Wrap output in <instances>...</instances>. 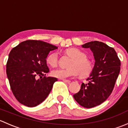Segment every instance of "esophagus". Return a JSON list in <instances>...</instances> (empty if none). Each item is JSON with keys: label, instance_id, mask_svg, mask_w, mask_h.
I'll return each instance as SVG.
<instances>
[{"label": "esophagus", "instance_id": "1", "mask_svg": "<svg viewBox=\"0 0 128 128\" xmlns=\"http://www.w3.org/2000/svg\"><path fill=\"white\" fill-rule=\"evenodd\" d=\"M62 81L68 84H69L70 82V80H66V79H62Z\"/></svg>", "mask_w": 128, "mask_h": 128}]
</instances>
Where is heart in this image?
Masks as SVG:
<instances>
[{
  "label": "heart",
  "instance_id": "1",
  "mask_svg": "<svg viewBox=\"0 0 128 128\" xmlns=\"http://www.w3.org/2000/svg\"><path fill=\"white\" fill-rule=\"evenodd\" d=\"M67 54L72 58L68 69L58 68L51 72L54 77L64 79L69 77H76L78 75L82 77H87L92 72L94 64L92 62L86 58V54L78 49L71 48L66 51ZM46 62L52 67H56L59 62V56L58 52L50 53L46 58Z\"/></svg>",
  "mask_w": 128,
  "mask_h": 128
}]
</instances>
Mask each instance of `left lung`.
<instances>
[{
    "label": "left lung",
    "mask_w": 128,
    "mask_h": 128,
    "mask_svg": "<svg viewBox=\"0 0 128 128\" xmlns=\"http://www.w3.org/2000/svg\"><path fill=\"white\" fill-rule=\"evenodd\" d=\"M94 53L95 62L87 84L74 98L80 105L90 108L104 102L112 93L120 71L121 62L115 50L102 42L90 41L82 45Z\"/></svg>",
    "instance_id": "8db88e82"
}]
</instances>
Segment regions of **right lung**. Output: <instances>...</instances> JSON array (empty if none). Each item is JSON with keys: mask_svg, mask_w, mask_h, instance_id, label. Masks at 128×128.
I'll return each instance as SVG.
<instances>
[{"mask_svg": "<svg viewBox=\"0 0 128 128\" xmlns=\"http://www.w3.org/2000/svg\"><path fill=\"white\" fill-rule=\"evenodd\" d=\"M57 46L38 40H26L9 53L6 72L10 88L16 100L28 107L42 103L50 94L55 77H46L49 52Z\"/></svg>", "mask_w": 128, "mask_h": 128, "instance_id": "add662e5", "label": "right lung"}]
</instances>
